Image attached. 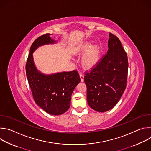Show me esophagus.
Here are the masks:
<instances>
[{
  "label": "esophagus",
  "instance_id": "1",
  "mask_svg": "<svg viewBox=\"0 0 151 151\" xmlns=\"http://www.w3.org/2000/svg\"><path fill=\"white\" fill-rule=\"evenodd\" d=\"M79 76H80V78H81V81L82 82H83V80H84V78H83V75L82 74V73H80L79 74Z\"/></svg>",
  "mask_w": 151,
  "mask_h": 151
}]
</instances>
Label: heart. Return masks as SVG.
Wrapping results in <instances>:
<instances>
[{
  "instance_id": "heart-1",
  "label": "heart",
  "mask_w": 151,
  "mask_h": 151,
  "mask_svg": "<svg viewBox=\"0 0 151 151\" xmlns=\"http://www.w3.org/2000/svg\"><path fill=\"white\" fill-rule=\"evenodd\" d=\"M101 50V48L100 45L93 46L91 42L87 41L78 47L75 50V52L78 55L86 53L82 58L81 64L84 69H91L98 63Z\"/></svg>"
}]
</instances>
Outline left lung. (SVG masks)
Instances as JSON below:
<instances>
[{"mask_svg": "<svg viewBox=\"0 0 151 151\" xmlns=\"http://www.w3.org/2000/svg\"><path fill=\"white\" fill-rule=\"evenodd\" d=\"M108 50L97 65L86 73L87 101L93 109L104 112L117 104L126 88L128 62L119 39L109 33Z\"/></svg>", "mask_w": 151, "mask_h": 151, "instance_id": "1", "label": "left lung"}]
</instances>
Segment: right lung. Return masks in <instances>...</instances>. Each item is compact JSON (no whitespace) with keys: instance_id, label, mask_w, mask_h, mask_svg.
Masks as SVG:
<instances>
[{"instance_id":"add662e5","label":"right lung","mask_w":151,"mask_h":151,"mask_svg":"<svg viewBox=\"0 0 151 151\" xmlns=\"http://www.w3.org/2000/svg\"><path fill=\"white\" fill-rule=\"evenodd\" d=\"M47 33L32 44L26 65V76L35 103L48 114L60 115L70 107L71 96L81 79L76 70L46 75L36 68L33 53L39 47L54 44L56 41Z\"/></svg>"}]
</instances>
